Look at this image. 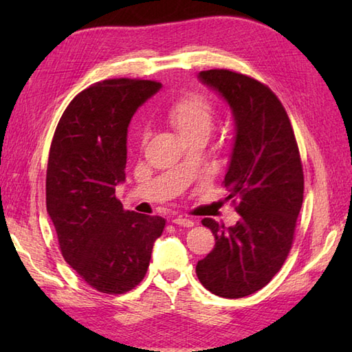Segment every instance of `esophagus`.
Returning a JSON list of instances; mask_svg holds the SVG:
<instances>
[{
	"label": "esophagus",
	"mask_w": 352,
	"mask_h": 352,
	"mask_svg": "<svg viewBox=\"0 0 352 352\" xmlns=\"http://www.w3.org/2000/svg\"><path fill=\"white\" fill-rule=\"evenodd\" d=\"M172 222H174L175 226L186 227V228H190V227H193V223H195V222L188 219V218H183V216H177V218L172 219Z\"/></svg>",
	"instance_id": "1"
}]
</instances>
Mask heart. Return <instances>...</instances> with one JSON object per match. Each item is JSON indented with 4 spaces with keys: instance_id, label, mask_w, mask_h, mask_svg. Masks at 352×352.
<instances>
[{
    "instance_id": "obj_1",
    "label": "heart",
    "mask_w": 352,
    "mask_h": 352,
    "mask_svg": "<svg viewBox=\"0 0 352 352\" xmlns=\"http://www.w3.org/2000/svg\"><path fill=\"white\" fill-rule=\"evenodd\" d=\"M163 121L183 142L207 140L214 121L212 101L199 94H186L164 111ZM145 140V134H142Z\"/></svg>"
}]
</instances>
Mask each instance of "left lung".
<instances>
[{"mask_svg":"<svg viewBox=\"0 0 352 352\" xmlns=\"http://www.w3.org/2000/svg\"><path fill=\"white\" fill-rule=\"evenodd\" d=\"M198 80L233 115L223 184L227 198L239 199L241 219L231 227L203 219L216 243L198 261L197 275L212 294L234 300L265 287L287 258L302 206V164L289 116L271 89L228 69L201 71Z\"/></svg>","mask_w":352,"mask_h":352,"instance_id":"obj_1","label":"left lung"}]
</instances>
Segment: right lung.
Listing matches in <instances>:
<instances>
[{
  "label": "right lung",
  "instance_id": "1",
  "mask_svg": "<svg viewBox=\"0 0 352 352\" xmlns=\"http://www.w3.org/2000/svg\"><path fill=\"white\" fill-rule=\"evenodd\" d=\"M160 89L149 80L95 83L71 101L52 138L47 212L65 260L102 294L138 286L166 223L160 216L125 212L115 197L125 182L131 118Z\"/></svg>",
  "mask_w": 352,
  "mask_h": 352
}]
</instances>
